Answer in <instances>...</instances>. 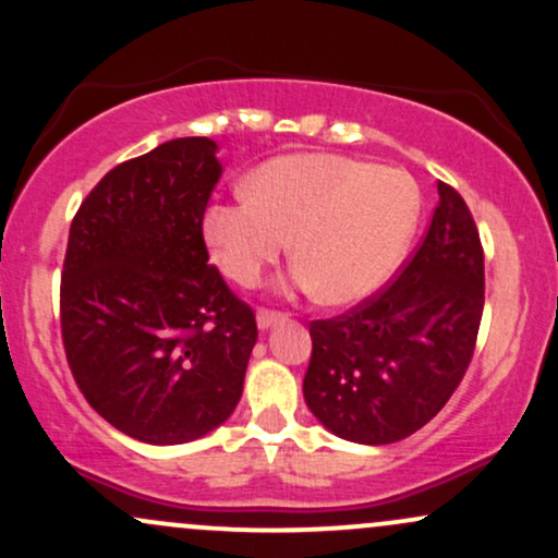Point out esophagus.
Returning a JSON list of instances; mask_svg holds the SVG:
<instances>
[{
	"mask_svg": "<svg viewBox=\"0 0 558 558\" xmlns=\"http://www.w3.org/2000/svg\"><path fill=\"white\" fill-rule=\"evenodd\" d=\"M283 319H286L283 312H270V310H259V312H257V325H259V330H270L272 325L283 323Z\"/></svg>",
	"mask_w": 558,
	"mask_h": 558,
	"instance_id": "1",
	"label": "esophagus"
}]
</instances>
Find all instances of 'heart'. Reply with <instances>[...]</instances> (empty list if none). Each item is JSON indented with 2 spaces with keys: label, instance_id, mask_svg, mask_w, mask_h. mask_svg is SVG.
I'll return each instance as SVG.
<instances>
[{
  "label": "heart",
  "instance_id": "1",
  "mask_svg": "<svg viewBox=\"0 0 558 558\" xmlns=\"http://www.w3.org/2000/svg\"><path fill=\"white\" fill-rule=\"evenodd\" d=\"M409 172L341 155L259 165L246 191L209 204L204 239L230 280L257 283L288 248L293 280L323 304H354L393 275L420 217Z\"/></svg>",
  "mask_w": 558,
  "mask_h": 558
}]
</instances>
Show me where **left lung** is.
<instances>
[{"instance_id": "left-lung-1", "label": "left lung", "mask_w": 558, "mask_h": 558, "mask_svg": "<svg viewBox=\"0 0 558 558\" xmlns=\"http://www.w3.org/2000/svg\"><path fill=\"white\" fill-rule=\"evenodd\" d=\"M485 304L480 233L464 198L438 183L430 228L386 288L310 325L304 399L332 435L383 446L427 425L459 388Z\"/></svg>"}]
</instances>
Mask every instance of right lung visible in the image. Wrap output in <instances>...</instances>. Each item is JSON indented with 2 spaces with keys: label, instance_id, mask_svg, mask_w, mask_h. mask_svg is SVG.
<instances>
[{
  "label": "right lung",
  "instance_id": "add662e5",
  "mask_svg": "<svg viewBox=\"0 0 558 558\" xmlns=\"http://www.w3.org/2000/svg\"><path fill=\"white\" fill-rule=\"evenodd\" d=\"M213 138L159 144L94 185L73 217L60 319L70 373L112 427L175 446L241 399L257 319L204 246L222 165Z\"/></svg>",
  "mask_w": 558,
  "mask_h": 558
}]
</instances>
